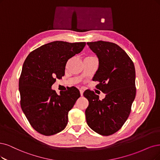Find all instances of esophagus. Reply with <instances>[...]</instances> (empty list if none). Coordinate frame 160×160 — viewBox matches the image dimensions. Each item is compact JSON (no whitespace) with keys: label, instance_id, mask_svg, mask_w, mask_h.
Instances as JSON below:
<instances>
[{"label":"esophagus","instance_id":"1","mask_svg":"<svg viewBox=\"0 0 160 160\" xmlns=\"http://www.w3.org/2000/svg\"><path fill=\"white\" fill-rule=\"evenodd\" d=\"M80 95H81V96H83V93H84V90H80Z\"/></svg>","mask_w":160,"mask_h":160}]
</instances>
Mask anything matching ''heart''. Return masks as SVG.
Here are the masks:
<instances>
[{"label": "heart", "mask_w": 160, "mask_h": 160, "mask_svg": "<svg viewBox=\"0 0 160 160\" xmlns=\"http://www.w3.org/2000/svg\"><path fill=\"white\" fill-rule=\"evenodd\" d=\"M93 58V57H91V56H90V57H86V58Z\"/></svg>", "instance_id": "1"}]
</instances>
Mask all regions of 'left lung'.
Wrapping results in <instances>:
<instances>
[{
  "label": "left lung",
  "instance_id": "obj_1",
  "mask_svg": "<svg viewBox=\"0 0 160 160\" xmlns=\"http://www.w3.org/2000/svg\"><path fill=\"white\" fill-rule=\"evenodd\" d=\"M87 44L98 57L99 68L93 79L99 82L96 88L105 93V98L99 100L93 91L84 92L89 102L85 111L86 122L96 132L111 135L122 127L131 113L136 96L134 65L115 43L98 41Z\"/></svg>",
  "mask_w": 160,
  "mask_h": 160
}]
</instances>
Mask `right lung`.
I'll list each match as a JSON object with an SVG mask.
<instances>
[{"mask_svg":"<svg viewBox=\"0 0 160 160\" xmlns=\"http://www.w3.org/2000/svg\"><path fill=\"white\" fill-rule=\"evenodd\" d=\"M85 45V42L53 41L32 51L23 62L19 79L20 105L39 133L53 135L67 125L68 112L80 98V92L71 87L58 95L51 86L64 75L68 59Z\"/></svg>","mask_w":160,"mask_h":160,"instance_id":"1","label":"right lung"}]
</instances>
